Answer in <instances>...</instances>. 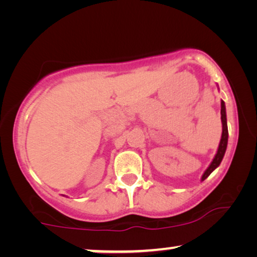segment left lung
<instances>
[{
  "mask_svg": "<svg viewBox=\"0 0 257 257\" xmlns=\"http://www.w3.org/2000/svg\"><path fill=\"white\" fill-rule=\"evenodd\" d=\"M221 122H222V135H221L220 144L219 147H217L216 154L214 156L212 163L209 164V166L207 167V170L203 172L201 181L205 180L210 175L213 171H215L217 167L220 166L221 161H222L224 153H226L227 145H228V126H227V114H226V105H224V101L221 100Z\"/></svg>",
  "mask_w": 257,
  "mask_h": 257,
  "instance_id": "left-lung-1",
  "label": "left lung"
}]
</instances>
